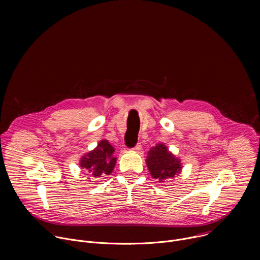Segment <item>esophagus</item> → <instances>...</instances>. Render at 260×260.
Masks as SVG:
<instances>
[{"mask_svg":"<svg viewBox=\"0 0 260 260\" xmlns=\"http://www.w3.org/2000/svg\"><path fill=\"white\" fill-rule=\"evenodd\" d=\"M134 150H136V151H140L141 150V145H140V143H138L134 148H133Z\"/></svg>","mask_w":260,"mask_h":260,"instance_id":"34e87169","label":"esophagus"}]
</instances>
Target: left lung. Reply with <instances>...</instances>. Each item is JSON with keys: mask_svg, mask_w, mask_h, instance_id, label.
Here are the masks:
<instances>
[{"mask_svg": "<svg viewBox=\"0 0 260 260\" xmlns=\"http://www.w3.org/2000/svg\"><path fill=\"white\" fill-rule=\"evenodd\" d=\"M146 162L151 176L160 182L168 178H174L182 169L180 159L176 158L164 144L151 148L148 152Z\"/></svg>", "mask_w": 260, "mask_h": 260, "instance_id": "left-lung-1", "label": "left lung"}]
</instances>
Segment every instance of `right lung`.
Wrapping results in <instances>:
<instances>
[{"label": "right lung", "instance_id": "obj_1", "mask_svg": "<svg viewBox=\"0 0 260 260\" xmlns=\"http://www.w3.org/2000/svg\"><path fill=\"white\" fill-rule=\"evenodd\" d=\"M113 153L114 148L107 140H103L94 150L81 158L80 167L91 172L93 177H101L102 174L110 175L116 164V157L113 156Z\"/></svg>", "mask_w": 260, "mask_h": 260}]
</instances>
